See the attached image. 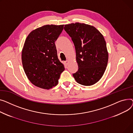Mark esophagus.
<instances>
[{
  "label": "esophagus",
  "instance_id": "obj_1",
  "mask_svg": "<svg viewBox=\"0 0 133 133\" xmlns=\"http://www.w3.org/2000/svg\"><path fill=\"white\" fill-rule=\"evenodd\" d=\"M64 63H65V64H66V65H67V64L69 63V61H68V60H66V61H65L64 62Z\"/></svg>",
  "mask_w": 133,
  "mask_h": 133
}]
</instances>
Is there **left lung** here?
I'll use <instances>...</instances> for the list:
<instances>
[{"instance_id":"obj_1","label":"left lung","mask_w":133,"mask_h":133,"mask_svg":"<svg viewBox=\"0 0 133 133\" xmlns=\"http://www.w3.org/2000/svg\"><path fill=\"white\" fill-rule=\"evenodd\" d=\"M64 29L75 46L78 69L73 74L75 79L84 86L96 84L103 76L108 63L103 35L95 27L79 22L65 25Z\"/></svg>"}]
</instances>
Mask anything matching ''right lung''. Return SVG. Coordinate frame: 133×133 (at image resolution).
<instances>
[{
    "mask_svg": "<svg viewBox=\"0 0 133 133\" xmlns=\"http://www.w3.org/2000/svg\"><path fill=\"white\" fill-rule=\"evenodd\" d=\"M64 25H45L31 32L22 51V63L30 82L36 87L50 89L57 85L64 65L57 57L55 42Z\"/></svg>",
    "mask_w": 133,
    "mask_h": 133,
    "instance_id": "1",
    "label": "right lung"
}]
</instances>
